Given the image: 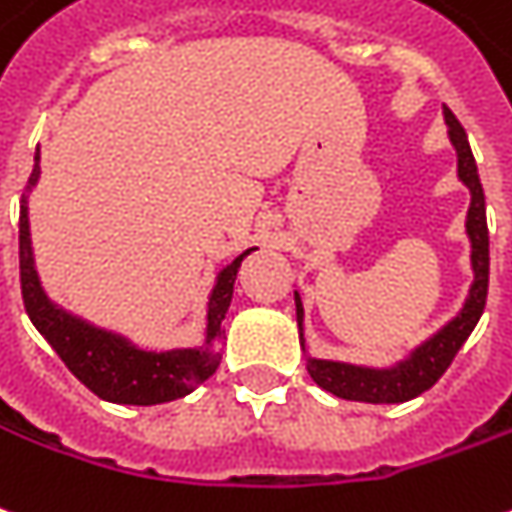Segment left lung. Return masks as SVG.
Segmentation results:
<instances>
[{
  "label": "left lung",
  "instance_id": "left-lung-1",
  "mask_svg": "<svg viewBox=\"0 0 512 512\" xmlns=\"http://www.w3.org/2000/svg\"><path fill=\"white\" fill-rule=\"evenodd\" d=\"M443 119L449 124V141L457 149V177L466 182L471 191V205H468L466 232L471 241V268H474V282L463 310L457 313L443 330L432 335L430 341H424L413 355L402 360L393 368H363L349 366V363H332V360H316L307 357V374L313 377L318 388L335 393L341 399L352 402H371V405H393V402H407L418 393L430 391L435 382L441 380L443 371L452 366V360L460 352V346L466 343L471 330L477 327L485 299H488V219H485V194H482L480 174L477 163L468 146L466 130L460 127L455 113L443 105ZM302 299L296 293V324H299V338H302ZM305 346V341H302Z\"/></svg>",
  "mask_w": 512,
  "mask_h": 512
}]
</instances>
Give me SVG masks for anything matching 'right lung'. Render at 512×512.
<instances>
[{
    "mask_svg": "<svg viewBox=\"0 0 512 512\" xmlns=\"http://www.w3.org/2000/svg\"><path fill=\"white\" fill-rule=\"evenodd\" d=\"M41 152H35L27 191L38 182L41 174ZM238 255L230 266L221 268L216 288L207 302V338L199 349H174V352H144L135 349L121 335L96 330L80 318L69 316L66 310L55 307L46 299L44 288L38 282V271L32 263L30 246V219H27V194H21L19 213V268H21V296L24 310L35 324V330L44 335L49 346L55 349L60 360L69 366L77 380L91 391L116 405H160L171 402L194 391L207 377L216 374L221 363L219 343L224 341L221 321L227 316L232 302V285L238 277L241 260Z\"/></svg>",
    "mask_w": 512,
    "mask_h": 512,
    "instance_id": "add662e5",
    "label": "right lung"
}]
</instances>
